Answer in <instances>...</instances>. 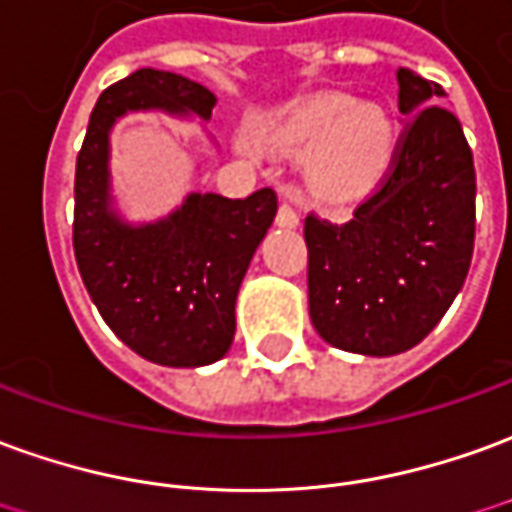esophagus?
Instances as JSON below:
<instances>
[{"label": "esophagus", "instance_id": "1", "mask_svg": "<svg viewBox=\"0 0 512 512\" xmlns=\"http://www.w3.org/2000/svg\"><path fill=\"white\" fill-rule=\"evenodd\" d=\"M277 221L282 227H299V210L291 202H282L280 210H277Z\"/></svg>", "mask_w": 512, "mask_h": 512}]
</instances>
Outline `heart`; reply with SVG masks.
Returning a JSON list of instances; mask_svg holds the SVG:
<instances>
[{
    "instance_id": "b5f03b06",
    "label": "heart",
    "mask_w": 512,
    "mask_h": 512,
    "mask_svg": "<svg viewBox=\"0 0 512 512\" xmlns=\"http://www.w3.org/2000/svg\"><path fill=\"white\" fill-rule=\"evenodd\" d=\"M282 155H305L307 191L343 205L374 191L393 160V121L380 105H355L346 94L299 99L268 132Z\"/></svg>"
}]
</instances>
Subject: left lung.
Wrapping results in <instances>:
<instances>
[{"label": "left lung", "mask_w": 512, "mask_h": 512, "mask_svg": "<svg viewBox=\"0 0 512 512\" xmlns=\"http://www.w3.org/2000/svg\"><path fill=\"white\" fill-rule=\"evenodd\" d=\"M407 124L388 174L349 221L307 213V305L316 332L360 355L421 343L466 282L477 230V174L443 88L399 69Z\"/></svg>", "instance_id": "left-lung-1"}]
</instances>
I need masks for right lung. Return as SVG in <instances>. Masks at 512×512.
I'll return each instance as SVG.
<instances>
[{
	"label": "right lung",
	"mask_w": 512,
	"mask_h": 512,
	"mask_svg": "<svg viewBox=\"0 0 512 512\" xmlns=\"http://www.w3.org/2000/svg\"><path fill=\"white\" fill-rule=\"evenodd\" d=\"M216 96L171 71L141 69L102 91L77 155L74 257L99 316L152 363L205 366L235 335V296L277 216V194H191L166 221L127 227L107 207V132L127 110L210 116Z\"/></svg>",
	"instance_id": "right-lung-1"
}]
</instances>
